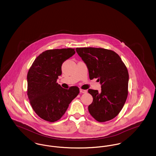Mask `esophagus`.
Returning <instances> with one entry per match:
<instances>
[{
    "label": "esophagus",
    "instance_id": "obj_1",
    "mask_svg": "<svg viewBox=\"0 0 156 156\" xmlns=\"http://www.w3.org/2000/svg\"><path fill=\"white\" fill-rule=\"evenodd\" d=\"M80 91L81 93H83V94H86L87 92V90H85V89H80Z\"/></svg>",
    "mask_w": 156,
    "mask_h": 156
}]
</instances>
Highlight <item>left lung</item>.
I'll return each instance as SVG.
<instances>
[{
  "instance_id": "left-lung-1",
  "label": "left lung",
  "mask_w": 156,
  "mask_h": 156,
  "mask_svg": "<svg viewBox=\"0 0 156 156\" xmlns=\"http://www.w3.org/2000/svg\"><path fill=\"white\" fill-rule=\"evenodd\" d=\"M76 51L88 69L90 80L98 78L101 91L89 89L93 97L88 111L99 122L115 118L125 104L128 94L129 74L116 52L102 48H76Z\"/></svg>"
}]
</instances>
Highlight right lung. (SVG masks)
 Instances as JSON below:
<instances>
[{"mask_svg":"<svg viewBox=\"0 0 156 156\" xmlns=\"http://www.w3.org/2000/svg\"><path fill=\"white\" fill-rule=\"evenodd\" d=\"M73 48L47 50L40 54L27 74V95L37 115L54 122L66 113L71 101L80 93L77 87L69 89L57 83L62 74V63L75 54Z\"/></svg>","mask_w":156,"mask_h":156,"instance_id":"obj_1","label":"right lung"}]
</instances>
